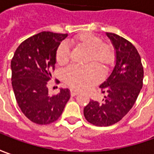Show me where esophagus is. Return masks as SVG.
Listing matches in <instances>:
<instances>
[{"instance_id":"esophagus-1","label":"esophagus","mask_w":154,"mask_h":154,"mask_svg":"<svg viewBox=\"0 0 154 154\" xmlns=\"http://www.w3.org/2000/svg\"><path fill=\"white\" fill-rule=\"evenodd\" d=\"M77 94H78V92H77V91L73 90V89L71 90V95H72V96H75V95H77Z\"/></svg>"}]
</instances>
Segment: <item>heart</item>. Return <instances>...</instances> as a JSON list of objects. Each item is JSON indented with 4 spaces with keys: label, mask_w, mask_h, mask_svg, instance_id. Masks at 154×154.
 <instances>
[{
    "label": "heart",
    "mask_w": 154,
    "mask_h": 154,
    "mask_svg": "<svg viewBox=\"0 0 154 154\" xmlns=\"http://www.w3.org/2000/svg\"><path fill=\"white\" fill-rule=\"evenodd\" d=\"M80 47L90 49L89 61L96 60L105 68H108L115 60V53L112 47L104 43L102 39L91 33H82L72 40ZM71 50L66 42L61 43L56 52V61L64 66L70 60ZM103 77V71L97 63L94 62L86 66H71L63 73L64 81L74 89L84 90L98 83Z\"/></svg>",
    "instance_id": "1"
}]
</instances>
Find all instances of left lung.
Returning <instances> with one entry per match:
<instances>
[{"label":"left lung","instance_id":"obj_1","mask_svg":"<svg viewBox=\"0 0 154 154\" xmlns=\"http://www.w3.org/2000/svg\"><path fill=\"white\" fill-rule=\"evenodd\" d=\"M116 51V64L100 88L105 98L100 103L90 100L83 109L88 122L95 126H110L122 119L134 106L143 85V66L137 49L130 42L106 32Z\"/></svg>","mask_w":154,"mask_h":154}]
</instances>
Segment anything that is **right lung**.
Wrapping results in <instances>:
<instances>
[{"label":"right lung","instance_id":"obj_1","mask_svg":"<svg viewBox=\"0 0 154 154\" xmlns=\"http://www.w3.org/2000/svg\"><path fill=\"white\" fill-rule=\"evenodd\" d=\"M67 34L42 31L24 41L11 61L12 85L19 108L37 125H48L58 119L70 99V90L60 88L50 96L48 82L54 70L56 52ZM57 82L59 81L57 80Z\"/></svg>","mask_w":154,"mask_h":154}]
</instances>
